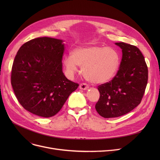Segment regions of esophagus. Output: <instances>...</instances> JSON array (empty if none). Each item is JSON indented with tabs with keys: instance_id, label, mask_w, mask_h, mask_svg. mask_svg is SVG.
<instances>
[{
	"instance_id": "obj_1",
	"label": "esophagus",
	"mask_w": 160,
	"mask_h": 160,
	"mask_svg": "<svg viewBox=\"0 0 160 160\" xmlns=\"http://www.w3.org/2000/svg\"><path fill=\"white\" fill-rule=\"evenodd\" d=\"M79 88H80V89L86 90L87 89L89 88V86L86 83H80V86H79Z\"/></svg>"
}]
</instances>
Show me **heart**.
<instances>
[{"mask_svg":"<svg viewBox=\"0 0 160 160\" xmlns=\"http://www.w3.org/2000/svg\"><path fill=\"white\" fill-rule=\"evenodd\" d=\"M63 63L70 77L82 67L85 78L96 84L112 80L118 71L120 58L114 48L103 46L80 47L72 50V55L65 56Z\"/></svg>","mask_w":160,"mask_h":160,"instance_id":"obj_1","label":"heart"}]
</instances>
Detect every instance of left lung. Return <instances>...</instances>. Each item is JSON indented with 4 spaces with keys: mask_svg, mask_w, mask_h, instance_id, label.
<instances>
[{
    "mask_svg": "<svg viewBox=\"0 0 160 160\" xmlns=\"http://www.w3.org/2000/svg\"><path fill=\"white\" fill-rule=\"evenodd\" d=\"M115 45L122 52L119 69L111 81L98 86L100 98L95 109L104 118L122 116L137 107L148 81L147 65L140 50L123 42Z\"/></svg>",
    "mask_w": 160,
    "mask_h": 160,
    "instance_id": "left-lung-1",
    "label": "left lung"
}]
</instances>
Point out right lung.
Listing matches in <instances>:
<instances>
[{"label":"right lung","mask_w":160,"mask_h":160,"mask_svg":"<svg viewBox=\"0 0 160 160\" xmlns=\"http://www.w3.org/2000/svg\"><path fill=\"white\" fill-rule=\"evenodd\" d=\"M63 40L38 38L23 44L12 65L11 83L21 105L29 112L50 117L60 111L78 83L62 71Z\"/></svg>","instance_id":"1"}]
</instances>
